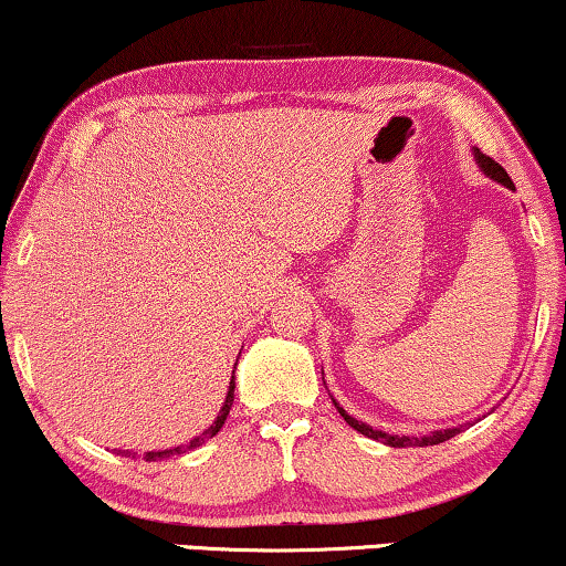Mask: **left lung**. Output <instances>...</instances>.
<instances>
[{"label": "left lung", "mask_w": 566, "mask_h": 566, "mask_svg": "<svg viewBox=\"0 0 566 566\" xmlns=\"http://www.w3.org/2000/svg\"><path fill=\"white\" fill-rule=\"evenodd\" d=\"M472 155H474V163H478L482 174H485L488 178H493V181H497L501 186L511 188V191H515V186H513V181H511V176L505 174L503 166H497V163H495L493 158H490V155L480 153L478 147H472ZM332 403L337 406L339 416H342L344 421H347V423L352 426V429L359 431V433H363V437H367V439L382 441V444H388V447H433V444H441V441H447V439L457 437V433L462 431V426H452V429H437V431L426 433V437H398V433H385V431H380V429H373L370 423L357 421L355 416H349L347 411H344V408H342L334 398H332Z\"/></svg>", "instance_id": "left-lung-1"}]
</instances>
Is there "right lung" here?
Listing matches in <instances>:
<instances>
[{
	"mask_svg": "<svg viewBox=\"0 0 566 566\" xmlns=\"http://www.w3.org/2000/svg\"><path fill=\"white\" fill-rule=\"evenodd\" d=\"M232 403H234V370H232V380H229V388H227V398H224V403H222V408H219V416L214 419V423H211L207 431L199 433V437H193L191 441H188V444L174 447V449H155V452H145V454H143V460H145V462H158V460H166V457L184 454V452H191V449H196V447H201L203 441H209L211 437H217L219 429H222L224 421H227L229 411H232ZM117 454H122V457H133V460L137 457V452H133V449H117Z\"/></svg>",
	"mask_w": 566,
	"mask_h": 566,
	"instance_id": "right-lung-1",
	"label": "right lung"
}]
</instances>
